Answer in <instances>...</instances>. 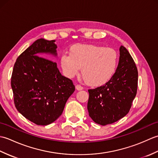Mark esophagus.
Here are the masks:
<instances>
[{
	"label": "esophagus",
	"mask_w": 158,
	"mask_h": 158,
	"mask_svg": "<svg viewBox=\"0 0 158 158\" xmlns=\"http://www.w3.org/2000/svg\"><path fill=\"white\" fill-rule=\"evenodd\" d=\"M75 88H76V89H77V90H82V89H83V87H82L81 85H77L75 86Z\"/></svg>",
	"instance_id": "34e87169"
}]
</instances>
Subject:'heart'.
<instances>
[{
    "label": "heart",
    "mask_w": 158,
    "mask_h": 158,
    "mask_svg": "<svg viewBox=\"0 0 158 158\" xmlns=\"http://www.w3.org/2000/svg\"><path fill=\"white\" fill-rule=\"evenodd\" d=\"M60 64L64 75L73 78L81 68V75L87 84L94 87L105 85L115 75L118 55L111 48L94 44H75L63 54Z\"/></svg>",
    "instance_id": "1"
}]
</instances>
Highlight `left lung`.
<instances>
[{"instance_id": "8db88e82", "label": "left lung", "mask_w": 158, "mask_h": 158, "mask_svg": "<svg viewBox=\"0 0 158 158\" xmlns=\"http://www.w3.org/2000/svg\"><path fill=\"white\" fill-rule=\"evenodd\" d=\"M138 86V70L129 52L119 48V60L111 79L95 89H89L88 110L95 123L110 124L128 113Z\"/></svg>"}]
</instances>
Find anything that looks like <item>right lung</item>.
Returning <instances> with one entry per match:
<instances>
[{
  "label": "right lung",
  "instance_id": "obj_1",
  "mask_svg": "<svg viewBox=\"0 0 158 158\" xmlns=\"http://www.w3.org/2000/svg\"><path fill=\"white\" fill-rule=\"evenodd\" d=\"M55 41L36 40L13 66L11 85L15 106L36 125L55 122L75 89L72 80L61 75L56 62L41 57L43 53L57 56Z\"/></svg>",
  "mask_w": 158,
  "mask_h": 158
}]
</instances>
